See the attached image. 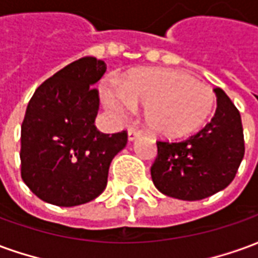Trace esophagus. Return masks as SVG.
Here are the masks:
<instances>
[{
  "label": "esophagus",
  "mask_w": 258,
  "mask_h": 258,
  "mask_svg": "<svg viewBox=\"0 0 258 258\" xmlns=\"http://www.w3.org/2000/svg\"><path fill=\"white\" fill-rule=\"evenodd\" d=\"M141 137V133L140 131H137V130H128V141L130 142H133V141H135L137 138H140Z\"/></svg>",
  "instance_id": "1"
}]
</instances>
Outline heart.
Returning a JSON list of instances; mask_svg holds the SVG:
<instances>
[{
  "mask_svg": "<svg viewBox=\"0 0 258 258\" xmlns=\"http://www.w3.org/2000/svg\"><path fill=\"white\" fill-rule=\"evenodd\" d=\"M109 113L123 120L144 105V121L155 134L178 138L199 130L214 107L213 91L188 74L168 69H141L120 83L102 85Z\"/></svg>",
  "mask_w": 258,
  "mask_h": 258,
  "instance_id": "heart-1",
  "label": "heart"
}]
</instances>
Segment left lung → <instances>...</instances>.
<instances>
[{
	"instance_id": "8db88e82",
	"label": "left lung",
	"mask_w": 258,
	"mask_h": 258,
	"mask_svg": "<svg viewBox=\"0 0 258 258\" xmlns=\"http://www.w3.org/2000/svg\"><path fill=\"white\" fill-rule=\"evenodd\" d=\"M217 110L210 123L181 142H157L152 181L163 195L202 200L225 189L244 156L242 118L221 88H214Z\"/></svg>"
}]
</instances>
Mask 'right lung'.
I'll list each match as a JSON object with an SVG mask.
<instances>
[{"instance_id":"obj_1","label":"right lung","mask_w":258,"mask_h":258,"mask_svg":"<svg viewBox=\"0 0 258 258\" xmlns=\"http://www.w3.org/2000/svg\"><path fill=\"white\" fill-rule=\"evenodd\" d=\"M106 72L103 60L85 56L44 81L31 96L20 134L22 179L40 199L72 207L105 190L113 157L127 133L103 134L94 85Z\"/></svg>"}]
</instances>
